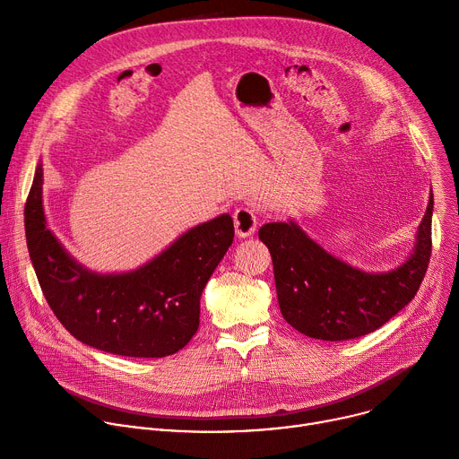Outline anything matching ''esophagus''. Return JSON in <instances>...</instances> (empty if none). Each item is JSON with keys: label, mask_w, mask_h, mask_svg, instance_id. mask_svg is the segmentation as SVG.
Listing matches in <instances>:
<instances>
[{"label": "esophagus", "mask_w": 459, "mask_h": 459, "mask_svg": "<svg viewBox=\"0 0 459 459\" xmlns=\"http://www.w3.org/2000/svg\"><path fill=\"white\" fill-rule=\"evenodd\" d=\"M234 229L238 238H248L255 232L257 227V216L254 211L247 209V207H239L234 212Z\"/></svg>", "instance_id": "esophagus-1"}]
</instances>
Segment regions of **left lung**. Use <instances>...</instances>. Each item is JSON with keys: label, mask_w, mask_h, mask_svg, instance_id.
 <instances>
[{"label": "left lung", "mask_w": 459, "mask_h": 459, "mask_svg": "<svg viewBox=\"0 0 459 459\" xmlns=\"http://www.w3.org/2000/svg\"><path fill=\"white\" fill-rule=\"evenodd\" d=\"M432 190L414 248L398 267L367 273L326 252L294 220L265 223L257 236L269 247L280 310L308 338L354 340L374 333L416 296L432 250Z\"/></svg>", "instance_id": "obj_1"}]
</instances>
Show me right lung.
I'll return each instance as SVG.
<instances>
[{
	"instance_id": "add662e5",
	"label": "right lung",
	"mask_w": 459,
	"mask_h": 459,
	"mask_svg": "<svg viewBox=\"0 0 459 459\" xmlns=\"http://www.w3.org/2000/svg\"><path fill=\"white\" fill-rule=\"evenodd\" d=\"M25 234L39 287L76 340L126 358H165L200 326V298L234 239L229 214L195 225L145 265L94 273L74 259L47 225L43 163L25 205Z\"/></svg>"
}]
</instances>
